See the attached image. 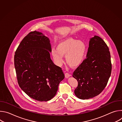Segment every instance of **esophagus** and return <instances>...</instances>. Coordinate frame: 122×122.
Masks as SVG:
<instances>
[{"label": "esophagus", "mask_w": 122, "mask_h": 122, "mask_svg": "<svg viewBox=\"0 0 122 122\" xmlns=\"http://www.w3.org/2000/svg\"><path fill=\"white\" fill-rule=\"evenodd\" d=\"M71 76V75H70L68 73H65V77L66 78H68L69 76Z\"/></svg>", "instance_id": "1"}]
</instances>
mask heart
<instances>
[{
  "label": "heart",
  "mask_w": 122,
  "mask_h": 122,
  "mask_svg": "<svg viewBox=\"0 0 122 122\" xmlns=\"http://www.w3.org/2000/svg\"><path fill=\"white\" fill-rule=\"evenodd\" d=\"M86 51V46L83 41L68 38L59 41L56 49L52 48L51 53L58 66L62 65L63 56L66 55V63L72 67H77L84 60Z\"/></svg>",
  "instance_id": "obj_1"
}]
</instances>
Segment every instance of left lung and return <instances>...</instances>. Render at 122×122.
<instances>
[{
	"instance_id": "1",
	"label": "left lung",
	"mask_w": 122,
	"mask_h": 122,
	"mask_svg": "<svg viewBox=\"0 0 122 122\" xmlns=\"http://www.w3.org/2000/svg\"><path fill=\"white\" fill-rule=\"evenodd\" d=\"M109 49L100 37L90 39L86 58L75 69L73 77L78 84L75 95L81 99L93 98L101 93L112 72Z\"/></svg>"
}]
</instances>
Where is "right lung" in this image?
<instances>
[{
  "instance_id": "obj_1",
  "label": "right lung",
  "mask_w": 122,
  "mask_h": 122,
  "mask_svg": "<svg viewBox=\"0 0 122 122\" xmlns=\"http://www.w3.org/2000/svg\"><path fill=\"white\" fill-rule=\"evenodd\" d=\"M49 39L40 32H30L15 51L14 66L20 88L31 98L51 100L65 77L62 68L50 58Z\"/></svg>"
}]
</instances>
